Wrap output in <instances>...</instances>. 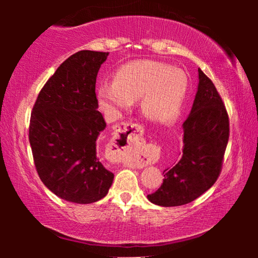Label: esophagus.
Segmentation results:
<instances>
[{"mask_svg":"<svg viewBox=\"0 0 258 258\" xmlns=\"http://www.w3.org/2000/svg\"><path fill=\"white\" fill-rule=\"evenodd\" d=\"M110 148L115 162H124L129 158L134 160L135 157L144 156L142 129L136 124H121L114 134ZM137 165L143 167L144 163Z\"/></svg>","mask_w":258,"mask_h":258,"instance_id":"34e87169","label":"esophagus"}]
</instances>
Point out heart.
I'll use <instances>...</instances> for the list:
<instances>
[{
  "mask_svg": "<svg viewBox=\"0 0 258 258\" xmlns=\"http://www.w3.org/2000/svg\"><path fill=\"white\" fill-rule=\"evenodd\" d=\"M188 76L165 63L141 59L115 72L114 82L97 88V98L105 111L115 114L140 102L144 117L155 123H170L177 117L188 93Z\"/></svg>",
  "mask_w": 258,
  "mask_h": 258,
  "instance_id": "1",
  "label": "heart"
}]
</instances>
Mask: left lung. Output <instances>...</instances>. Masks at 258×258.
Listing matches in <instances>:
<instances>
[{
	"label": "left lung",
	"instance_id": "left-lung-1",
	"mask_svg": "<svg viewBox=\"0 0 258 258\" xmlns=\"http://www.w3.org/2000/svg\"><path fill=\"white\" fill-rule=\"evenodd\" d=\"M182 128L181 160L164 170L161 188L147 196L156 206L178 207L192 202L214 185L221 172L229 140V118L214 83L200 68L195 100Z\"/></svg>",
	"mask_w": 258,
	"mask_h": 258
}]
</instances>
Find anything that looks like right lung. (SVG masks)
Masks as SVG:
<instances>
[{
  "label": "right lung",
  "instance_id": "1",
  "mask_svg": "<svg viewBox=\"0 0 258 258\" xmlns=\"http://www.w3.org/2000/svg\"><path fill=\"white\" fill-rule=\"evenodd\" d=\"M108 55L81 50L67 58L42 88L31 112L29 142L38 176L68 202H97L114 181L97 155L107 123L97 110L95 86Z\"/></svg>",
  "mask_w": 258,
  "mask_h": 258
}]
</instances>
